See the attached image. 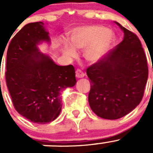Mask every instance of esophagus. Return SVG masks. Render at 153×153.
Instances as JSON below:
<instances>
[{"instance_id":"obj_1","label":"esophagus","mask_w":153,"mask_h":153,"mask_svg":"<svg viewBox=\"0 0 153 153\" xmlns=\"http://www.w3.org/2000/svg\"><path fill=\"white\" fill-rule=\"evenodd\" d=\"M75 76H76V78H84V77H85V73H84L82 71H81L80 69H78L76 70V72H75Z\"/></svg>"}]
</instances>
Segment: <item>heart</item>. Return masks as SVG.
I'll return each instance as SVG.
<instances>
[{
	"mask_svg": "<svg viewBox=\"0 0 153 153\" xmlns=\"http://www.w3.org/2000/svg\"><path fill=\"white\" fill-rule=\"evenodd\" d=\"M116 35L110 28L101 25L75 27L69 31V42L62 44V53L68 59L78 56L75 49L84 50V56L90 63L102 60L113 48Z\"/></svg>",
	"mask_w": 153,
	"mask_h": 153,
	"instance_id": "1",
	"label": "heart"
}]
</instances>
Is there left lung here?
<instances>
[{
  "label": "left lung",
  "instance_id": "8db88e82",
  "mask_svg": "<svg viewBox=\"0 0 153 153\" xmlns=\"http://www.w3.org/2000/svg\"><path fill=\"white\" fill-rule=\"evenodd\" d=\"M115 23L124 32L123 41L87 69L91 84L90 106L97 116L109 120L122 118L139 105L148 79L147 60L140 41Z\"/></svg>",
  "mask_w": 153,
  "mask_h": 153
}]
</instances>
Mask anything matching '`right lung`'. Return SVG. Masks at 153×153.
<instances>
[{
	"instance_id": "right-lung-1",
	"label": "right lung",
	"mask_w": 153,
	"mask_h": 153,
	"mask_svg": "<svg viewBox=\"0 0 153 153\" xmlns=\"http://www.w3.org/2000/svg\"><path fill=\"white\" fill-rule=\"evenodd\" d=\"M44 42L51 44L44 23L31 22L12 38L7 53L6 81L14 107L37 124L53 122L59 116L61 91L76 84L72 65H56L40 51L38 45Z\"/></svg>"
}]
</instances>
